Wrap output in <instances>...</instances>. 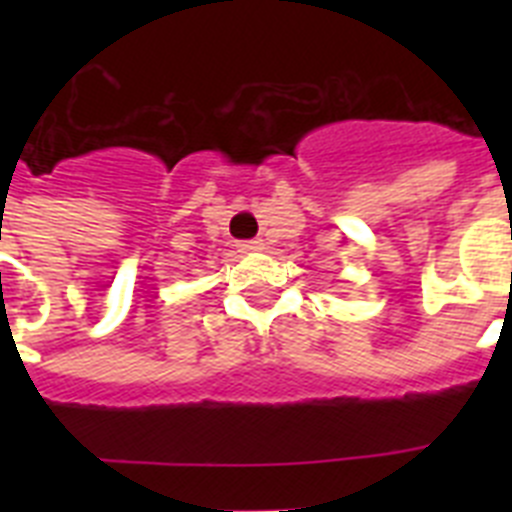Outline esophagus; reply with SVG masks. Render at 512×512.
I'll use <instances>...</instances> for the list:
<instances>
[{"label": "esophagus", "instance_id": "1", "mask_svg": "<svg viewBox=\"0 0 512 512\" xmlns=\"http://www.w3.org/2000/svg\"><path fill=\"white\" fill-rule=\"evenodd\" d=\"M238 248H241V251H261V248H264V243H261L259 238H253V241L238 243Z\"/></svg>", "mask_w": 512, "mask_h": 512}]
</instances>
